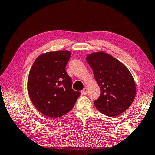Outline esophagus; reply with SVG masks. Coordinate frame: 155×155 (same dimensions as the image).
I'll return each mask as SVG.
<instances>
[{
  "label": "esophagus",
  "mask_w": 155,
  "mask_h": 155,
  "mask_svg": "<svg viewBox=\"0 0 155 155\" xmlns=\"http://www.w3.org/2000/svg\"><path fill=\"white\" fill-rule=\"evenodd\" d=\"M87 88H84L83 89V90H82V91H81V93H82V95H87Z\"/></svg>",
  "instance_id": "34e87169"
}]
</instances>
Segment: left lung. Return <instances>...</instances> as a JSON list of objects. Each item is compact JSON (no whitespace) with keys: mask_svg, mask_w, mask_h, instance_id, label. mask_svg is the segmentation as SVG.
I'll return each mask as SVG.
<instances>
[{"mask_svg":"<svg viewBox=\"0 0 155 155\" xmlns=\"http://www.w3.org/2000/svg\"><path fill=\"white\" fill-rule=\"evenodd\" d=\"M86 59L101 90L94 101L96 108L110 117L128 110L135 98L136 84L126 66L105 52L93 53Z\"/></svg>","mask_w":155,"mask_h":155,"instance_id":"1","label":"left lung"}]
</instances>
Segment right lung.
<instances>
[{
  "label": "right lung",
  "mask_w": 155,
  "mask_h": 155,
  "mask_svg": "<svg viewBox=\"0 0 155 155\" xmlns=\"http://www.w3.org/2000/svg\"><path fill=\"white\" fill-rule=\"evenodd\" d=\"M71 51L60 50L41 54L30 70L27 90L36 109L50 117H59L73 108L81 93L72 89L66 72Z\"/></svg>",
  "instance_id": "1"
}]
</instances>
